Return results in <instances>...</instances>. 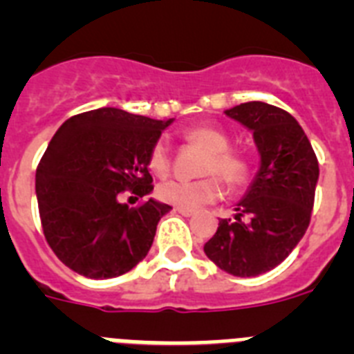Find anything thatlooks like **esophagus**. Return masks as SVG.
I'll return each mask as SVG.
<instances>
[{
  "instance_id": "esophagus-1",
  "label": "esophagus",
  "mask_w": 354,
  "mask_h": 354,
  "mask_svg": "<svg viewBox=\"0 0 354 354\" xmlns=\"http://www.w3.org/2000/svg\"><path fill=\"white\" fill-rule=\"evenodd\" d=\"M175 211L179 212V214L186 216V218H189V216H193V211H189V209H180V207H177V209H175Z\"/></svg>"
}]
</instances>
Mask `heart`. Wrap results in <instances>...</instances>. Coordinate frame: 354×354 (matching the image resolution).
<instances>
[{"instance_id": "obj_1", "label": "heart", "mask_w": 354, "mask_h": 354, "mask_svg": "<svg viewBox=\"0 0 354 354\" xmlns=\"http://www.w3.org/2000/svg\"><path fill=\"white\" fill-rule=\"evenodd\" d=\"M184 140L192 145L205 150L204 161L200 167V174H212L200 177L195 180H167L158 187V195L162 202L180 209H198L205 204L216 202L223 195L225 180L230 187L245 184L250 175V165L246 158L230 150V140L227 134L218 127L212 126H193L184 131ZM149 167L159 177L170 171L171 156L170 149L162 140L156 142L149 156ZM218 177L216 178L215 175Z\"/></svg>"}]
</instances>
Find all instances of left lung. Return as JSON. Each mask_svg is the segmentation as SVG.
Masks as SVG:
<instances>
[{
  "label": "left lung",
  "mask_w": 354,
  "mask_h": 354,
  "mask_svg": "<svg viewBox=\"0 0 354 354\" xmlns=\"http://www.w3.org/2000/svg\"><path fill=\"white\" fill-rule=\"evenodd\" d=\"M225 115L252 131L261 168L234 220L220 221L204 252L234 277H257L286 261L305 236L319 162L305 131L283 109L253 101Z\"/></svg>",
  "instance_id": "obj_1"
}]
</instances>
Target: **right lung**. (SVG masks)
<instances>
[{"instance_id":"add662e5","label":"right lung","mask_w":354,"mask_h":354,"mask_svg":"<svg viewBox=\"0 0 354 354\" xmlns=\"http://www.w3.org/2000/svg\"><path fill=\"white\" fill-rule=\"evenodd\" d=\"M170 120L99 108L65 120L37 167L35 192L48 245L72 271L113 278L145 259L170 205L122 204L149 195V156Z\"/></svg>"}]
</instances>
